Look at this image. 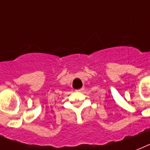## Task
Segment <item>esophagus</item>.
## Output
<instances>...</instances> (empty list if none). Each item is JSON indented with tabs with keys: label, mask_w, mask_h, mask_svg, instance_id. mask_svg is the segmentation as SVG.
<instances>
[{
	"label": "esophagus",
	"mask_w": 150,
	"mask_h": 150,
	"mask_svg": "<svg viewBox=\"0 0 150 150\" xmlns=\"http://www.w3.org/2000/svg\"><path fill=\"white\" fill-rule=\"evenodd\" d=\"M83 90H84V88H81V89H78V90H75V91H76V92H82Z\"/></svg>",
	"instance_id": "34e87169"
}]
</instances>
